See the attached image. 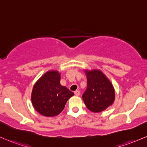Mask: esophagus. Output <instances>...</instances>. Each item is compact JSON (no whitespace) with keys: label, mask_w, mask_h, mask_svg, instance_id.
Wrapping results in <instances>:
<instances>
[{"label":"esophagus","mask_w":147,"mask_h":147,"mask_svg":"<svg viewBox=\"0 0 147 147\" xmlns=\"http://www.w3.org/2000/svg\"><path fill=\"white\" fill-rule=\"evenodd\" d=\"M74 94H75L76 96H79V95H80V91H78V90H76V91L74 92Z\"/></svg>","instance_id":"1"}]
</instances>
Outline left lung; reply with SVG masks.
I'll return each instance as SVG.
<instances>
[{"instance_id":"left-lung-1","label":"left lung","mask_w":147,"mask_h":147,"mask_svg":"<svg viewBox=\"0 0 147 147\" xmlns=\"http://www.w3.org/2000/svg\"><path fill=\"white\" fill-rule=\"evenodd\" d=\"M87 86L82 94L87 108L94 113H100L113 104L115 90L110 81L99 70L86 71Z\"/></svg>"}]
</instances>
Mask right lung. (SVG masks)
<instances>
[{"label":"right lung","instance_id":"1","mask_svg":"<svg viewBox=\"0 0 147 147\" xmlns=\"http://www.w3.org/2000/svg\"><path fill=\"white\" fill-rule=\"evenodd\" d=\"M74 94L60 85V74L56 71H48L34 84L31 100L38 113L46 117L59 115Z\"/></svg>","mask_w":147,"mask_h":147}]
</instances>
